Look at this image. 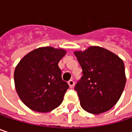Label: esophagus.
Instances as JSON below:
<instances>
[{
  "label": "esophagus",
  "mask_w": 132,
  "mask_h": 132,
  "mask_svg": "<svg viewBox=\"0 0 132 132\" xmlns=\"http://www.w3.org/2000/svg\"><path fill=\"white\" fill-rule=\"evenodd\" d=\"M68 84H69V87L70 88H73V86H74V85H75V82H74V81L73 80H69V82H68Z\"/></svg>",
  "instance_id": "34e87169"
}]
</instances>
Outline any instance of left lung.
Here are the masks:
<instances>
[{
	"instance_id": "obj_1",
	"label": "left lung",
	"mask_w": 132,
	"mask_h": 132,
	"mask_svg": "<svg viewBox=\"0 0 132 132\" xmlns=\"http://www.w3.org/2000/svg\"><path fill=\"white\" fill-rule=\"evenodd\" d=\"M82 69L76 85L81 107L98 115L111 109L119 100L126 82L123 60L114 53L96 46L75 51Z\"/></svg>"
}]
</instances>
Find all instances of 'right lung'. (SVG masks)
Returning a JSON list of instances; mask_svg holds the SVG:
<instances>
[{"label": "right lung", "mask_w": 132, "mask_h": 132, "mask_svg": "<svg viewBox=\"0 0 132 132\" xmlns=\"http://www.w3.org/2000/svg\"><path fill=\"white\" fill-rule=\"evenodd\" d=\"M66 53L64 49L40 47L24 56L16 65L15 89L29 109L48 112L62 103L69 85L62 79L58 63Z\"/></svg>", "instance_id": "right-lung-1"}]
</instances>
